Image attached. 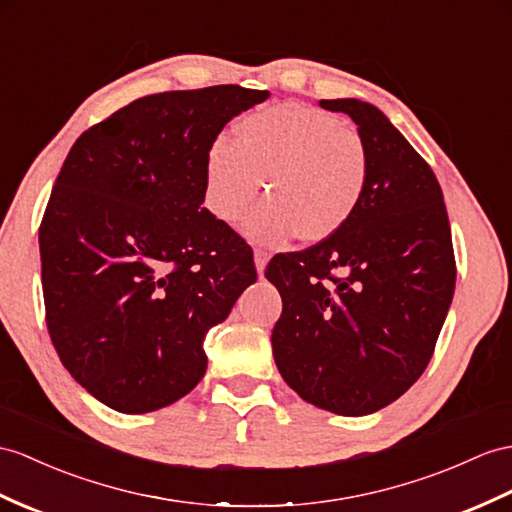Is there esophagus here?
Returning <instances> with one entry per match:
<instances>
[{"label": "esophagus", "mask_w": 512, "mask_h": 512, "mask_svg": "<svg viewBox=\"0 0 512 512\" xmlns=\"http://www.w3.org/2000/svg\"><path fill=\"white\" fill-rule=\"evenodd\" d=\"M254 263H256L258 276H263V273H265V267H267V263H269V254H267V252H263V249H256V252H254Z\"/></svg>", "instance_id": "obj_1"}]
</instances>
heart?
<instances>
[{
	"label": "heart",
	"instance_id": "1",
	"mask_svg": "<svg viewBox=\"0 0 512 512\" xmlns=\"http://www.w3.org/2000/svg\"><path fill=\"white\" fill-rule=\"evenodd\" d=\"M269 197L243 221L247 239L282 245L326 241L352 221L369 182V152L345 121L302 104H276L234 123L204 160V204L234 223L263 189Z\"/></svg>",
	"mask_w": 512,
	"mask_h": 512
}]
</instances>
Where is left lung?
Here are the masks:
<instances>
[{"mask_svg":"<svg viewBox=\"0 0 512 512\" xmlns=\"http://www.w3.org/2000/svg\"><path fill=\"white\" fill-rule=\"evenodd\" d=\"M345 112L369 152V182L347 226L265 276L282 295L273 358L317 408L363 417L389 406L428 367L456 284L452 230L439 180L389 117L354 97ZM341 268L345 279L331 271Z\"/></svg>","mask_w":512,"mask_h":512,"instance_id":"left-lung-1","label":"left lung"}]
</instances>
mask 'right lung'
Segmentation results:
<instances>
[{"label":"right lung","mask_w":512,"mask_h":512,"mask_svg":"<svg viewBox=\"0 0 512 512\" xmlns=\"http://www.w3.org/2000/svg\"><path fill=\"white\" fill-rule=\"evenodd\" d=\"M269 91L134 99L73 143L39 230L47 330L95 400L141 415L204 378L208 330L256 282L249 247L204 204V160Z\"/></svg>","instance_id":"right-lung-1"}]
</instances>
